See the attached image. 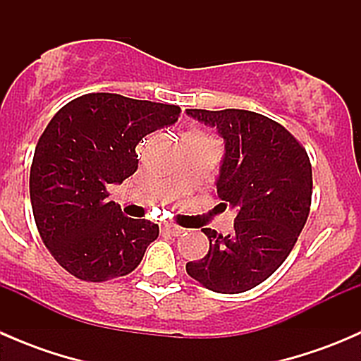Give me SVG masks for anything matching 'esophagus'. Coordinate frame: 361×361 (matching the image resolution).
Masks as SVG:
<instances>
[{"label":"esophagus","mask_w":361,"mask_h":361,"mask_svg":"<svg viewBox=\"0 0 361 361\" xmlns=\"http://www.w3.org/2000/svg\"><path fill=\"white\" fill-rule=\"evenodd\" d=\"M162 232L164 234H169V235H181L185 232V228L178 227V225H173V224H164Z\"/></svg>","instance_id":"1"}]
</instances>
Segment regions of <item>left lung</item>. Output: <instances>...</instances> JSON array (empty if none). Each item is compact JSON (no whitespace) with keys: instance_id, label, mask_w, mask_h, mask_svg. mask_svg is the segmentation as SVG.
<instances>
[{"instance_id":"obj_1","label":"left lung","mask_w":361,"mask_h":361,"mask_svg":"<svg viewBox=\"0 0 361 361\" xmlns=\"http://www.w3.org/2000/svg\"><path fill=\"white\" fill-rule=\"evenodd\" d=\"M216 127L225 154L216 178L220 207L235 211L228 235L202 228L209 251L187 272L216 293H243L274 274L309 216L312 171L307 152L274 120L248 110H187Z\"/></svg>"}]
</instances>
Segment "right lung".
Here are the masks:
<instances>
[{
  "instance_id": "1",
  "label": "right lung",
  "mask_w": 361,
  "mask_h": 361,
  "mask_svg": "<svg viewBox=\"0 0 361 361\" xmlns=\"http://www.w3.org/2000/svg\"><path fill=\"white\" fill-rule=\"evenodd\" d=\"M180 113L97 92L69 101L50 120L36 145L29 195L42 241L69 274L92 283L129 274L159 238V225L126 216L106 188L136 173L137 145Z\"/></svg>"
}]
</instances>
